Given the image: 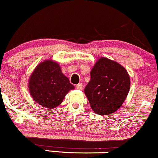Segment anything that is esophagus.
<instances>
[{
    "instance_id": "1",
    "label": "esophagus",
    "mask_w": 158,
    "mask_h": 158,
    "mask_svg": "<svg viewBox=\"0 0 158 158\" xmlns=\"http://www.w3.org/2000/svg\"><path fill=\"white\" fill-rule=\"evenodd\" d=\"M76 89H78V90H81L83 89V84L81 83H79L78 84L76 85Z\"/></svg>"
}]
</instances>
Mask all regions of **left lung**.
<instances>
[{"label": "left lung", "mask_w": 158, "mask_h": 158, "mask_svg": "<svg viewBox=\"0 0 158 158\" xmlns=\"http://www.w3.org/2000/svg\"><path fill=\"white\" fill-rule=\"evenodd\" d=\"M84 93L93 111L99 115L116 112L125 100L130 87L127 71L118 62L101 57L91 70Z\"/></svg>", "instance_id": "1"}]
</instances>
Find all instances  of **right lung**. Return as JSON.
Masks as SVG:
<instances>
[{
  "instance_id": "right-lung-1",
  "label": "right lung",
  "mask_w": 158,
  "mask_h": 158,
  "mask_svg": "<svg viewBox=\"0 0 158 158\" xmlns=\"http://www.w3.org/2000/svg\"><path fill=\"white\" fill-rule=\"evenodd\" d=\"M75 86L61 72L57 62L48 59L35 67L28 80L31 96L38 105L49 109L61 104L66 94Z\"/></svg>"
}]
</instances>
